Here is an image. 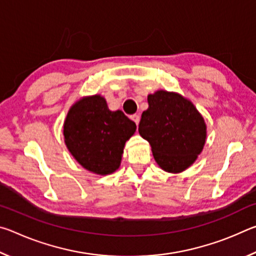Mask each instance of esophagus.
Wrapping results in <instances>:
<instances>
[{
  "mask_svg": "<svg viewBox=\"0 0 256 256\" xmlns=\"http://www.w3.org/2000/svg\"><path fill=\"white\" fill-rule=\"evenodd\" d=\"M131 120H133L134 123H136V125L138 124V122H140V116H138V114H134V115H131Z\"/></svg>",
  "mask_w": 256,
  "mask_h": 256,
  "instance_id": "esophagus-1",
  "label": "esophagus"
}]
</instances>
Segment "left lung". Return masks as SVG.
Segmentation results:
<instances>
[{
    "label": "left lung",
    "instance_id": "1",
    "mask_svg": "<svg viewBox=\"0 0 256 256\" xmlns=\"http://www.w3.org/2000/svg\"><path fill=\"white\" fill-rule=\"evenodd\" d=\"M149 108L142 112L138 133L151 146L164 170L180 172L201 154L206 126L200 112L178 94L164 92L148 96Z\"/></svg>",
    "mask_w": 256,
    "mask_h": 256
}]
</instances>
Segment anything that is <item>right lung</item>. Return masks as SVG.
Masks as SVG:
<instances>
[{
	"label": "right lung",
	"instance_id": "obj_1",
	"mask_svg": "<svg viewBox=\"0 0 256 256\" xmlns=\"http://www.w3.org/2000/svg\"><path fill=\"white\" fill-rule=\"evenodd\" d=\"M136 128L122 110H110L105 99L96 94L71 107L63 133L68 149L82 167L107 175L120 167L125 142Z\"/></svg>",
	"mask_w": 256,
	"mask_h": 256
}]
</instances>
